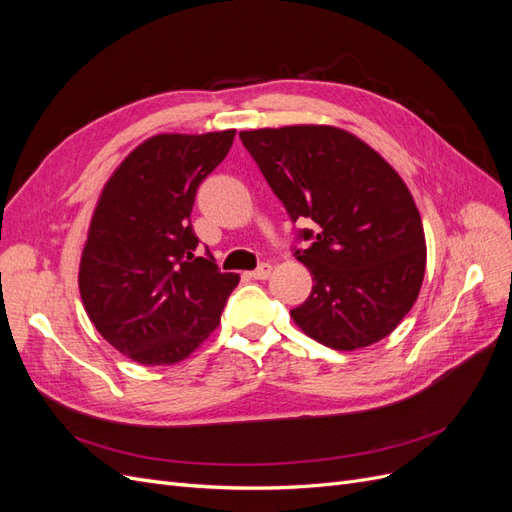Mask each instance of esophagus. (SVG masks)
Listing matches in <instances>:
<instances>
[{
    "mask_svg": "<svg viewBox=\"0 0 512 512\" xmlns=\"http://www.w3.org/2000/svg\"><path fill=\"white\" fill-rule=\"evenodd\" d=\"M271 271H273V267L269 265V262H262V265H258L250 275L254 277V280H267V277L271 275Z\"/></svg>",
    "mask_w": 512,
    "mask_h": 512,
    "instance_id": "esophagus-1",
    "label": "esophagus"
}]
</instances>
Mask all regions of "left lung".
<instances>
[{
    "instance_id": "1",
    "label": "left lung",
    "mask_w": 512,
    "mask_h": 512,
    "mask_svg": "<svg viewBox=\"0 0 512 512\" xmlns=\"http://www.w3.org/2000/svg\"><path fill=\"white\" fill-rule=\"evenodd\" d=\"M290 220L301 228L294 256L312 273V294L290 309L316 342L356 350L380 342L423 284L425 232L406 183L346 130L286 126L239 132Z\"/></svg>"
}]
</instances>
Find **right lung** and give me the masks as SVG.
I'll list each match as a JSON object with an SVG mask.
<instances>
[{"label": "right lung", "instance_id": "add662e5", "mask_svg": "<svg viewBox=\"0 0 512 512\" xmlns=\"http://www.w3.org/2000/svg\"><path fill=\"white\" fill-rule=\"evenodd\" d=\"M235 130L158 134L138 145L104 185L81 256L87 316L121 354L173 365L220 324L237 273L196 256L190 213L198 185L232 145Z\"/></svg>", "mask_w": 512, "mask_h": 512}]
</instances>
